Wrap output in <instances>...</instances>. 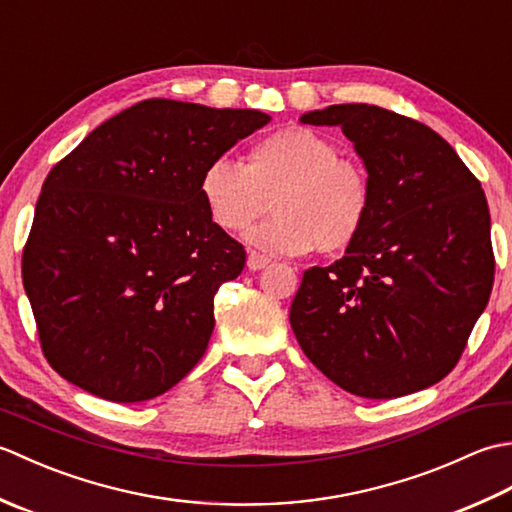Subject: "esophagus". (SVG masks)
Segmentation results:
<instances>
[{
    "mask_svg": "<svg viewBox=\"0 0 512 512\" xmlns=\"http://www.w3.org/2000/svg\"><path fill=\"white\" fill-rule=\"evenodd\" d=\"M270 264V259L266 257V255H259V253H250L248 255V259H246V266L250 268V270H262V268H266Z\"/></svg>",
    "mask_w": 512,
    "mask_h": 512,
    "instance_id": "1",
    "label": "esophagus"
}]
</instances>
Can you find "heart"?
I'll use <instances>...</instances> for the list:
<instances>
[{
	"instance_id": "heart-1",
	"label": "heart",
	"mask_w": 512,
	"mask_h": 512,
	"mask_svg": "<svg viewBox=\"0 0 512 512\" xmlns=\"http://www.w3.org/2000/svg\"><path fill=\"white\" fill-rule=\"evenodd\" d=\"M200 195L211 220L239 233L262 217L248 239L279 255L343 253L358 242L374 209V189L361 162L339 156L328 136L284 127L257 138L246 165L217 158L202 171Z\"/></svg>"
}]
</instances>
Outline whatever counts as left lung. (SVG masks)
Returning a JSON list of instances; mask_svg holds the SVG:
<instances>
[{
	"label": "left lung",
	"instance_id": "obj_1",
	"mask_svg": "<svg viewBox=\"0 0 512 512\" xmlns=\"http://www.w3.org/2000/svg\"><path fill=\"white\" fill-rule=\"evenodd\" d=\"M303 125L341 127L374 189L363 235L303 273L290 325L303 354L361 398H398L447 376L491 297L495 257L482 184L431 127L367 103Z\"/></svg>",
	"mask_w": 512,
	"mask_h": 512
}]
</instances>
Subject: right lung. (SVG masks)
Returning a JSON list of instances; mask_svg holds the SVG:
<instances>
[{
	"label": "right lung",
	"instance_id": "1",
	"mask_svg": "<svg viewBox=\"0 0 512 512\" xmlns=\"http://www.w3.org/2000/svg\"><path fill=\"white\" fill-rule=\"evenodd\" d=\"M266 123L257 110L149 99L52 167L21 277L54 372L112 402L156 398L191 372L215 292L246 264L206 211L202 171Z\"/></svg>",
	"mask_w": 512,
	"mask_h": 512
}]
</instances>
